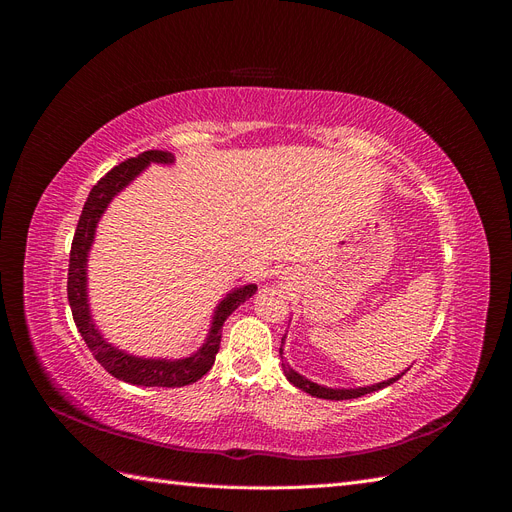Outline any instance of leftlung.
<instances>
[{"label": "left lung", "mask_w": 512, "mask_h": 512, "mask_svg": "<svg viewBox=\"0 0 512 512\" xmlns=\"http://www.w3.org/2000/svg\"><path fill=\"white\" fill-rule=\"evenodd\" d=\"M282 346H284V337H282ZM280 354H284V350H282V348H280ZM282 367H284V374H286L288 382L297 386V389H301V391L309 393L312 397H320V399H335V401H339V399H356V397H361V395L380 391V389H384V386H391L393 382H397V380H399L401 376H404L406 371H408V369H406V371H401L399 376L389 378V380H384V382H378V384H371V386H359V389H329V386L316 384V382H312V380H307L305 376L297 374V371H294L290 365H286L284 361H282Z\"/></svg>", "instance_id": "left-lung-1"}]
</instances>
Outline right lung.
<instances>
[{"mask_svg":"<svg viewBox=\"0 0 512 512\" xmlns=\"http://www.w3.org/2000/svg\"><path fill=\"white\" fill-rule=\"evenodd\" d=\"M151 162L173 164L175 156L173 153L158 151V149L143 151L141 156L130 158L108 170L94 188H91L72 239L70 267H68V301L72 307V318L76 322V329H79L87 348L94 352L96 361L108 371V374L136 386H168V389H177V386H185L200 380L213 367L215 354L220 350L222 327L226 318L235 312L241 303L250 299L258 288L256 284H247V286L230 290L220 301V305L215 307L213 322H211L205 344L200 346L194 354L185 356V359H175V361L145 359V356L128 354L106 342L102 333L96 329L94 318L89 314V301H87L89 250L96 237L98 222L102 218V213L106 211L108 203H111V200L126 188L130 181H134L136 175H141Z\"/></svg>","mask_w":512,"mask_h":512,"instance_id":"add662e5","label":"right lung"}]
</instances>
